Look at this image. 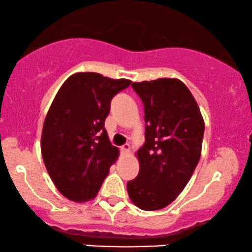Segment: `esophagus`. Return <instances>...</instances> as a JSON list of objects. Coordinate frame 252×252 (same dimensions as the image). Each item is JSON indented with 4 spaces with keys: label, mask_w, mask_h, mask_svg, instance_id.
Here are the masks:
<instances>
[{
    "label": "esophagus",
    "mask_w": 252,
    "mask_h": 252,
    "mask_svg": "<svg viewBox=\"0 0 252 252\" xmlns=\"http://www.w3.org/2000/svg\"><path fill=\"white\" fill-rule=\"evenodd\" d=\"M121 150H122V152H124V154H129V152H130V145L129 144H124L122 148H121Z\"/></svg>",
    "instance_id": "34e87169"
}]
</instances>
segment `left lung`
I'll return each mask as SVG.
<instances>
[{"label":"left lung","mask_w":252,"mask_h":252,"mask_svg":"<svg viewBox=\"0 0 252 252\" xmlns=\"http://www.w3.org/2000/svg\"><path fill=\"white\" fill-rule=\"evenodd\" d=\"M144 104L145 143L139 172L126 184L133 205L157 211L183 192L201 156L205 122L195 98L178 79L132 82Z\"/></svg>","instance_id":"8db88e82"}]
</instances>
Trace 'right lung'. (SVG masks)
<instances>
[{
  "mask_svg": "<svg viewBox=\"0 0 252 252\" xmlns=\"http://www.w3.org/2000/svg\"><path fill=\"white\" fill-rule=\"evenodd\" d=\"M131 81L75 73L51 104L41 132V155L53 184L75 202L94 199L119 157L104 129L110 101Z\"/></svg>",
  "mask_w": 252,
  "mask_h": 252,
  "instance_id": "1",
  "label": "right lung"
}]
</instances>
